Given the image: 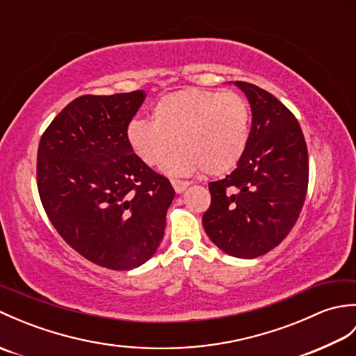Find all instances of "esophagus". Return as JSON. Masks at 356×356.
<instances>
[{
  "mask_svg": "<svg viewBox=\"0 0 356 356\" xmlns=\"http://www.w3.org/2000/svg\"><path fill=\"white\" fill-rule=\"evenodd\" d=\"M171 185L174 188V191L177 194L179 193H184L188 186H190V182H186V180H179V179H172L171 180Z\"/></svg>",
  "mask_w": 356,
  "mask_h": 356,
  "instance_id": "obj_1",
  "label": "esophagus"
}]
</instances>
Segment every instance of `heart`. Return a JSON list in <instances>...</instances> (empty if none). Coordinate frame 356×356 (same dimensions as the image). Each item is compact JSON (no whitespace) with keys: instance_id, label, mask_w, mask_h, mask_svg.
<instances>
[{"instance_id":"b5f03b06","label":"heart","mask_w":356,"mask_h":356,"mask_svg":"<svg viewBox=\"0 0 356 356\" xmlns=\"http://www.w3.org/2000/svg\"><path fill=\"white\" fill-rule=\"evenodd\" d=\"M251 138V108L236 92L184 88L162 96L153 105V120L133 119L127 139L142 162L159 166L171 151H180L163 165L172 176L205 171L222 176L243 157Z\"/></svg>"}]
</instances>
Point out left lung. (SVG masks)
Instances as JSON below:
<instances>
[{
  "label": "left lung",
  "mask_w": 356,
  "mask_h": 356,
  "mask_svg": "<svg viewBox=\"0 0 356 356\" xmlns=\"http://www.w3.org/2000/svg\"><path fill=\"white\" fill-rule=\"evenodd\" d=\"M252 111L251 138L237 168L211 182L203 228L223 252L255 259L282 243L303 208L309 157L298 120L266 90L234 82Z\"/></svg>",
  "instance_id": "left-lung-1"
}]
</instances>
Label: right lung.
I'll use <instances>...</instances> for the list:
<instances>
[{
  "label": "right lung",
  "instance_id": "right-lung-1",
  "mask_svg": "<svg viewBox=\"0 0 356 356\" xmlns=\"http://www.w3.org/2000/svg\"><path fill=\"white\" fill-rule=\"evenodd\" d=\"M143 101L142 90L79 96L51 120L38 147V191L51 225L74 251L113 270L138 268L154 255L176 194L127 139Z\"/></svg>",
  "mask_w": 356,
  "mask_h": 356
}]
</instances>
